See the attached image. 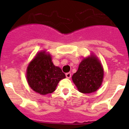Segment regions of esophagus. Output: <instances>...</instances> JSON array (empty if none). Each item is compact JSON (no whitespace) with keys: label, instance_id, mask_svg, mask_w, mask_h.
Here are the masks:
<instances>
[{"label":"esophagus","instance_id":"34e87169","mask_svg":"<svg viewBox=\"0 0 129 129\" xmlns=\"http://www.w3.org/2000/svg\"><path fill=\"white\" fill-rule=\"evenodd\" d=\"M66 77H67V78L70 79V77H71V73L70 72L67 73V74H66Z\"/></svg>","mask_w":129,"mask_h":129}]
</instances>
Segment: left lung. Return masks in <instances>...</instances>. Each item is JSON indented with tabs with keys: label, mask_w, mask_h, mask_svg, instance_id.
<instances>
[{
	"label": "left lung",
	"mask_w": 129,
	"mask_h": 129,
	"mask_svg": "<svg viewBox=\"0 0 129 129\" xmlns=\"http://www.w3.org/2000/svg\"><path fill=\"white\" fill-rule=\"evenodd\" d=\"M72 78L79 92L92 93L99 89L103 81V67L98 59L92 55L83 59Z\"/></svg>",
	"instance_id": "1"
}]
</instances>
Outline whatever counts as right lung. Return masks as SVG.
<instances>
[{"instance_id": "1", "label": "right lung", "mask_w": 129, "mask_h": 129, "mask_svg": "<svg viewBox=\"0 0 129 129\" xmlns=\"http://www.w3.org/2000/svg\"><path fill=\"white\" fill-rule=\"evenodd\" d=\"M26 77L35 92L46 95L54 92L59 81L66 76L61 68L54 66L50 55L44 51L39 53L29 64Z\"/></svg>"}]
</instances>
